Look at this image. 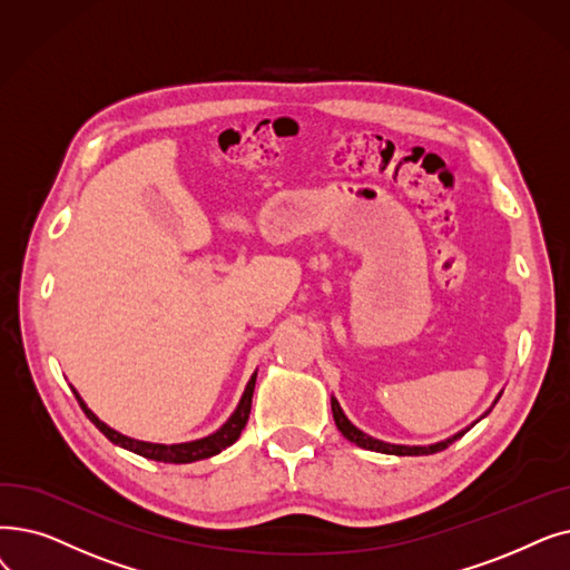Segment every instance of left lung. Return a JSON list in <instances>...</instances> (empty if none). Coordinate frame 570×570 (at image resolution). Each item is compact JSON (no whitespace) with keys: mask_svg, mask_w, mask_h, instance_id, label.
I'll return each instance as SVG.
<instances>
[{"mask_svg":"<svg viewBox=\"0 0 570 570\" xmlns=\"http://www.w3.org/2000/svg\"><path fill=\"white\" fill-rule=\"evenodd\" d=\"M331 407H333V419H335V426H337V431L350 440V442H354V444H358V448H363V450H370V452H382V454H395V456H422V454H435V452H442V450H448L450 444L454 442V440H459L465 431H461V433H456V435H452V438H448V440H442V442H435V444H426V448H416V444H391V442H384V440H377V438H370L367 433H363L361 429H356L350 419H346V414L342 412V407H340V403L335 401V399H331Z\"/></svg>","mask_w":570,"mask_h":570,"instance_id":"8db88e82","label":"left lung"}]
</instances>
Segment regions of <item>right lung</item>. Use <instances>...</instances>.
Here are the masks:
<instances>
[{"instance_id":"add662e5","label":"right lung","mask_w":570,"mask_h":570,"mask_svg":"<svg viewBox=\"0 0 570 570\" xmlns=\"http://www.w3.org/2000/svg\"><path fill=\"white\" fill-rule=\"evenodd\" d=\"M254 386H256V373L252 375L249 384H246L244 389V395L242 401L237 405V410L233 412V416L228 419V422L220 426L216 433L207 435V438H200V440H190V442H179V444H158V442H144V440H135V438H128L122 435L118 431H114L111 426H107L105 422H100L97 419L88 405L81 401V395L77 389H71L73 395H77V401L81 405V410L86 412V416L90 419V422L100 429L114 444H118V448L128 450V452H135L144 459H151V461H163V463H193V461H200V459H209L218 452H224L226 448H230V444L239 438L242 429L246 426V422H249V412H252V399H254Z\"/></svg>"}]
</instances>
